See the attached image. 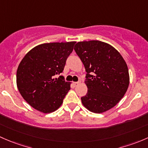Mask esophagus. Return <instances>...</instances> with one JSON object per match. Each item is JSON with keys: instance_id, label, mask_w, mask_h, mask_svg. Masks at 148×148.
Here are the masks:
<instances>
[{"instance_id": "1", "label": "esophagus", "mask_w": 148, "mask_h": 148, "mask_svg": "<svg viewBox=\"0 0 148 148\" xmlns=\"http://www.w3.org/2000/svg\"><path fill=\"white\" fill-rule=\"evenodd\" d=\"M79 83H80V82H74V83H73V85H75V86H77V85H78L79 84Z\"/></svg>"}]
</instances>
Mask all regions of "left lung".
Instances as JSON below:
<instances>
[{
  "label": "left lung",
  "mask_w": 148,
  "mask_h": 148,
  "mask_svg": "<svg viewBox=\"0 0 148 148\" xmlns=\"http://www.w3.org/2000/svg\"><path fill=\"white\" fill-rule=\"evenodd\" d=\"M84 65L88 87L81 97L83 106L96 113L113 108L124 96L129 85L127 64L119 52L99 40L78 42L74 48Z\"/></svg>",
  "instance_id": "left-lung-1"
}]
</instances>
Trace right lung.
Returning a JSON list of instances; mask_svg holds the SVG:
<instances>
[{
  "label": "right lung",
  "instance_id": "add662e5",
  "mask_svg": "<svg viewBox=\"0 0 148 148\" xmlns=\"http://www.w3.org/2000/svg\"><path fill=\"white\" fill-rule=\"evenodd\" d=\"M75 44V42L41 44L21 60L16 74L18 90L35 109L49 113L63 103L71 85L63 75L55 77L63 73Z\"/></svg>",
  "mask_w": 148,
  "mask_h": 148
}]
</instances>
